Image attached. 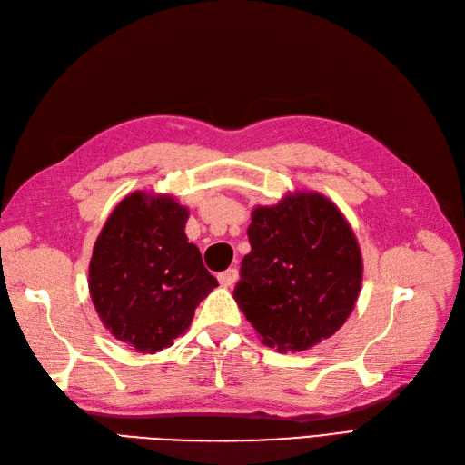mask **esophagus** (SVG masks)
<instances>
[{"label": "esophagus", "instance_id": "1", "mask_svg": "<svg viewBox=\"0 0 465 465\" xmlns=\"http://www.w3.org/2000/svg\"><path fill=\"white\" fill-rule=\"evenodd\" d=\"M217 279H219V283H221V287H231L232 283H234V281L238 279V272L234 270V267H232V270H227V272H223V273H219L217 275Z\"/></svg>", "mask_w": 465, "mask_h": 465}]
</instances>
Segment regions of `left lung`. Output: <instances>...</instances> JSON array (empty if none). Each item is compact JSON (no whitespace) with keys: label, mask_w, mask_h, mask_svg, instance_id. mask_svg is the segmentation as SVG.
Instances as JSON below:
<instances>
[{"label":"left lung","mask_w":465,"mask_h":465,"mask_svg":"<svg viewBox=\"0 0 465 465\" xmlns=\"http://www.w3.org/2000/svg\"><path fill=\"white\" fill-rule=\"evenodd\" d=\"M250 254L234 301L267 347L304 351L353 312L362 258L353 229L326 195L294 192L252 211Z\"/></svg>","instance_id":"1"}]
</instances>
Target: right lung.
Masks as SVG:
<instances>
[{"label":"right lung","instance_id":"add662e5","mask_svg":"<svg viewBox=\"0 0 465 465\" xmlns=\"http://www.w3.org/2000/svg\"><path fill=\"white\" fill-rule=\"evenodd\" d=\"M188 209L173 195L134 192L98 234L89 292L98 318L139 353H157L184 333L195 308L217 287L184 232Z\"/></svg>","mask_w":465,"mask_h":465}]
</instances>
